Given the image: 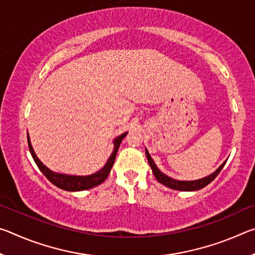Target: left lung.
Wrapping results in <instances>:
<instances>
[{
  "instance_id": "left-lung-1",
  "label": "left lung",
  "mask_w": 255,
  "mask_h": 255,
  "mask_svg": "<svg viewBox=\"0 0 255 255\" xmlns=\"http://www.w3.org/2000/svg\"><path fill=\"white\" fill-rule=\"evenodd\" d=\"M145 154H146V157H147L150 169H152L155 178H156L158 182L164 184L165 187H169L173 190H180V191H197V190L205 188L206 185H208L211 181H213L216 176L219 174V172L222 171V169L227 161L226 159V161L224 162L222 165L214 172V173L209 174L208 176H205V178L198 179V180H192V181H181V180H175L173 178H170V176H167L166 174H164L163 172L159 171V169L156 166V164L154 163L153 158L150 157L147 148H145Z\"/></svg>"
}]
</instances>
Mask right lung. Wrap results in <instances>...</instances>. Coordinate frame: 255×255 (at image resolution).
<instances>
[{
    "label": "right lung",
    "mask_w": 255,
    "mask_h": 255,
    "mask_svg": "<svg viewBox=\"0 0 255 255\" xmlns=\"http://www.w3.org/2000/svg\"><path fill=\"white\" fill-rule=\"evenodd\" d=\"M127 133L128 132L126 131L122 133L120 136L115 138L114 150H112V153L109 156V158H108L105 166L99 170L98 172H96V173H92L90 175H72V174H64V173H58V172L51 171L40 161L39 158L37 157V155L32 148L31 141H30L29 133L27 136H28V146H29L30 153H31L33 161L36 162L37 166L39 167V170L42 172V174H44L51 183L56 185V187H58L59 189L66 190V191H83V190H88V189L97 187V185L101 184L103 181L108 178V175H109L111 171V167L115 163V158H116V155H117L119 146L122 144L124 138L126 137Z\"/></svg>",
    "instance_id": "add662e5"
}]
</instances>
